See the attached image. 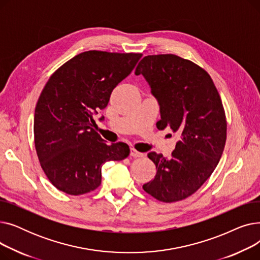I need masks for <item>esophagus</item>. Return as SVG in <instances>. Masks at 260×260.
<instances>
[{"label": "esophagus", "instance_id": "1", "mask_svg": "<svg viewBox=\"0 0 260 260\" xmlns=\"http://www.w3.org/2000/svg\"><path fill=\"white\" fill-rule=\"evenodd\" d=\"M129 155H131V157H133V158H139V157H143V156H144L143 153L137 152V151H136V149H134V148H131Z\"/></svg>", "mask_w": 260, "mask_h": 260}]
</instances>
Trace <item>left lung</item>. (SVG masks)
Wrapping results in <instances>:
<instances>
[{
    "instance_id": "8db88e82",
    "label": "left lung",
    "mask_w": 260,
    "mask_h": 260,
    "mask_svg": "<svg viewBox=\"0 0 260 260\" xmlns=\"http://www.w3.org/2000/svg\"><path fill=\"white\" fill-rule=\"evenodd\" d=\"M135 75L144 77L158 101L157 128L180 136L170 159L147 154L157 173L143 189L163 202L185 199L208 180L221 158L226 121L220 95L206 71L175 54L144 57Z\"/></svg>"
}]
</instances>
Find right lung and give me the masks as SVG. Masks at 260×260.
I'll use <instances>...</instances> for the list:
<instances>
[{
  "instance_id": "obj_1",
  "label": "right lung",
  "mask_w": 260,
  "mask_h": 260,
  "mask_svg": "<svg viewBox=\"0 0 260 260\" xmlns=\"http://www.w3.org/2000/svg\"><path fill=\"white\" fill-rule=\"evenodd\" d=\"M141 57L84 51L47 81L35 109V145L41 167L59 190L74 196L91 192L101 184L105 162L129 155L126 143L107 144L94 131L93 115L107 106L113 89Z\"/></svg>"
}]
</instances>
